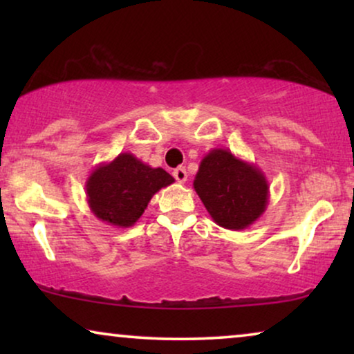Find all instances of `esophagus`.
I'll list each match as a JSON object with an SVG mask.
<instances>
[{"label": "esophagus", "mask_w": 354, "mask_h": 354, "mask_svg": "<svg viewBox=\"0 0 354 354\" xmlns=\"http://www.w3.org/2000/svg\"><path fill=\"white\" fill-rule=\"evenodd\" d=\"M174 177H176V180H177L178 183H185L187 178H188L187 169H185V167H177L176 171H174Z\"/></svg>", "instance_id": "obj_1"}]
</instances>
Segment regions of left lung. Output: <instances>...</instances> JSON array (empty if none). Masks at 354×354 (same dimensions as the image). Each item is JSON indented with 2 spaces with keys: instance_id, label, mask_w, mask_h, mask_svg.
<instances>
[{
  "instance_id": "left-lung-1",
  "label": "left lung",
  "mask_w": 354,
  "mask_h": 354,
  "mask_svg": "<svg viewBox=\"0 0 354 354\" xmlns=\"http://www.w3.org/2000/svg\"><path fill=\"white\" fill-rule=\"evenodd\" d=\"M193 188L217 225L243 230L264 214L269 203L268 178L254 164L214 148L201 159Z\"/></svg>"
}]
</instances>
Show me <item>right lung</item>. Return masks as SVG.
Instances as JSON below:
<instances>
[{
  "instance_id": "1",
  "label": "right lung",
  "mask_w": 354,
  "mask_h": 354,
  "mask_svg": "<svg viewBox=\"0 0 354 354\" xmlns=\"http://www.w3.org/2000/svg\"><path fill=\"white\" fill-rule=\"evenodd\" d=\"M171 183L174 177L164 169L148 166L132 153H120L91 171L85 182L86 201L100 221L127 229L142 217L153 195Z\"/></svg>"
}]
</instances>
